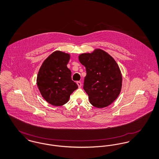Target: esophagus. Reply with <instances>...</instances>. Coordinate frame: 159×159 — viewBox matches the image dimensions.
I'll list each match as a JSON object with an SVG mask.
<instances>
[{"label":"esophagus","mask_w":159,"mask_h":159,"mask_svg":"<svg viewBox=\"0 0 159 159\" xmlns=\"http://www.w3.org/2000/svg\"><path fill=\"white\" fill-rule=\"evenodd\" d=\"M77 84L78 87H79V88H81V86H82V82H81L78 81V82H77Z\"/></svg>","instance_id":"obj_1"}]
</instances>
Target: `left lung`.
I'll list each match as a JSON object with an SVG mask.
<instances>
[{
    "instance_id": "obj_1",
    "label": "left lung",
    "mask_w": 159,
    "mask_h": 159,
    "mask_svg": "<svg viewBox=\"0 0 159 159\" xmlns=\"http://www.w3.org/2000/svg\"><path fill=\"white\" fill-rule=\"evenodd\" d=\"M79 60L86 67L83 89L91 104L104 108L112 104L119 95L122 86L121 71L116 61L100 49L80 54Z\"/></svg>"
}]
</instances>
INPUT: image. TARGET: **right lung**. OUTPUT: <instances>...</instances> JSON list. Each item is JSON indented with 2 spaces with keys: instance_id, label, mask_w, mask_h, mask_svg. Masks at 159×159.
<instances>
[{
  "instance_id": "obj_1",
  "label": "right lung",
  "mask_w": 159,
  "mask_h": 159,
  "mask_svg": "<svg viewBox=\"0 0 159 159\" xmlns=\"http://www.w3.org/2000/svg\"><path fill=\"white\" fill-rule=\"evenodd\" d=\"M70 58L69 53L55 51L43 61L39 70L38 88L43 98L52 106L66 104L70 95L78 88L67 66Z\"/></svg>"
}]
</instances>
